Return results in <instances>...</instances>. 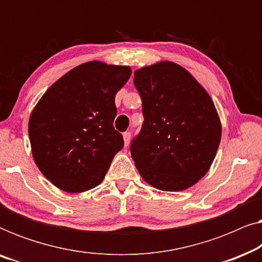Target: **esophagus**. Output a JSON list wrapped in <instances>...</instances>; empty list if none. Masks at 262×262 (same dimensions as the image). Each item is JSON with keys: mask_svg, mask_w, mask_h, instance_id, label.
Masks as SVG:
<instances>
[{"mask_svg": "<svg viewBox=\"0 0 262 262\" xmlns=\"http://www.w3.org/2000/svg\"><path fill=\"white\" fill-rule=\"evenodd\" d=\"M123 138H124L125 146H127L128 143H130V139H131V132H124Z\"/></svg>", "mask_w": 262, "mask_h": 262, "instance_id": "obj_1", "label": "esophagus"}]
</instances>
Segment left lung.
I'll return each instance as SVG.
<instances>
[{"label":"left lung","mask_w":262,"mask_h":262,"mask_svg":"<svg viewBox=\"0 0 262 262\" xmlns=\"http://www.w3.org/2000/svg\"><path fill=\"white\" fill-rule=\"evenodd\" d=\"M144 116L131 156L144 180L182 191L207 173L221 142L217 111L205 89L178 64L161 62L135 73Z\"/></svg>","instance_id":"1"}]
</instances>
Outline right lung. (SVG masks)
<instances>
[{
	"mask_svg": "<svg viewBox=\"0 0 262 262\" xmlns=\"http://www.w3.org/2000/svg\"><path fill=\"white\" fill-rule=\"evenodd\" d=\"M130 76L128 67L81 64L55 82L34 107L28 123L34 162L58 188L84 192L103 180L124 146L113 126L114 98Z\"/></svg>",
	"mask_w": 262,
	"mask_h": 262,
	"instance_id": "add662e5",
	"label": "right lung"
}]
</instances>
